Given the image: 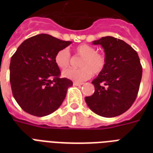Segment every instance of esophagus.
<instances>
[{
	"label": "esophagus",
	"instance_id": "obj_1",
	"mask_svg": "<svg viewBox=\"0 0 153 153\" xmlns=\"http://www.w3.org/2000/svg\"><path fill=\"white\" fill-rule=\"evenodd\" d=\"M73 84H74V86H82V82H73Z\"/></svg>",
	"mask_w": 153,
	"mask_h": 153
}]
</instances>
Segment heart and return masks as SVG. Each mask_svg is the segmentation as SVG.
Wrapping results in <instances>:
<instances>
[{
    "label": "heart",
    "mask_w": 153,
    "mask_h": 153,
    "mask_svg": "<svg viewBox=\"0 0 153 153\" xmlns=\"http://www.w3.org/2000/svg\"><path fill=\"white\" fill-rule=\"evenodd\" d=\"M77 56L81 57L79 62V69H67L63 71L62 76L66 79L75 82L86 81L94 74H99L104 70L106 63L105 56L97 52L95 48L89 44H80L74 48ZM71 54L67 48L61 49L56 53L55 57V64L60 69H65L71 63Z\"/></svg>",
    "instance_id": "b5f03b06"
}]
</instances>
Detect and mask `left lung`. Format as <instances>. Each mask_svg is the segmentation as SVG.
Returning a JSON list of instances; mask_svg holds the SVG:
<instances>
[{
  "mask_svg": "<svg viewBox=\"0 0 153 153\" xmlns=\"http://www.w3.org/2000/svg\"><path fill=\"white\" fill-rule=\"evenodd\" d=\"M93 44L103 48L106 63L92 81L94 93L85 101L99 116H119L130 108L137 96L142 77L140 59L132 47L113 36L102 37Z\"/></svg>",
  "mask_w": 153,
  "mask_h": 153,
  "instance_id": "8db88e82",
  "label": "left lung"
}]
</instances>
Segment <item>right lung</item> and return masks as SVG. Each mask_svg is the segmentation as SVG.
<instances>
[{"label":"right lung","mask_w":153,"mask_h":153,"mask_svg":"<svg viewBox=\"0 0 153 153\" xmlns=\"http://www.w3.org/2000/svg\"><path fill=\"white\" fill-rule=\"evenodd\" d=\"M71 43L39 34L30 37L18 47L11 58L10 84L13 97L25 112L44 117L61 105L73 82L59 78L55 57L58 51Z\"/></svg>","instance_id":"1"}]
</instances>
